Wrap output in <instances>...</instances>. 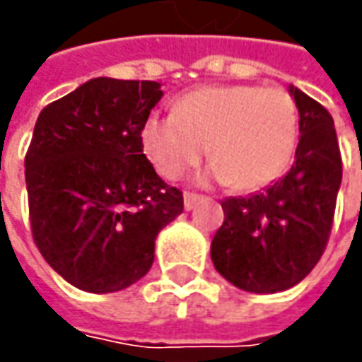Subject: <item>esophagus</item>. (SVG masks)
<instances>
[{
    "mask_svg": "<svg viewBox=\"0 0 362 362\" xmlns=\"http://www.w3.org/2000/svg\"><path fill=\"white\" fill-rule=\"evenodd\" d=\"M202 199L203 197L202 195H197V193H185V195H183V205H185V209H187V211H191V209H193L197 203L202 202Z\"/></svg>",
    "mask_w": 362,
    "mask_h": 362,
    "instance_id": "34e87169",
    "label": "esophagus"
}]
</instances>
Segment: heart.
Instances as JSON below:
<instances>
[{
	"label": "heart",
	"mask_w": 362,
	"mask_h": 362,
	"mask_svg": "<svg viewBox=\"0 0 362 362\" xmlns=\"http://www.w3.org/2000/svg\"><path fill=\"white\" fill-rule=\"evenodd\" d=\"M300 134V115L284 88L254 84L203 86L175 103L173 115H148L141 146L155 171L177 181L207 148L205 181L256 191L284 173Z\"/></svg>",
	"instance_id": "heart-1"
}]
</instances>
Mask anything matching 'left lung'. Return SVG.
Masks as SVG:
<instances>
[{"label":"left lung","instance_id":"8db88e82","mask_svg":"<svg viewBox=\"0 0 362 362\" xmlns=\"http://www.w3.org/2000/svg\"><path fill=\"white\" fill-rule=\"evenodd\" d=\"M288 92L300 115L294 165L264 191L223 199L226 219L211 242L216 270L254 294L288 290L313 272L327 247L342 181L332 117L296 86Z\"/></svg>","mask_w":362,"mask_h":362}]
</instances>
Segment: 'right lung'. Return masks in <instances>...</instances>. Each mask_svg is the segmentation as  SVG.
Wrapping results in <instances>:
<instances>
[{"instance_id": "right-lung-1", "label": "right lung", "mask_w": 362, "mask_h": 362, "mask_svg": "<svg viewBox=\"0 0 362 362\" xmlns=\"http://www.w3.org/2000/svg\"><path fill=\"white\" fill-rule=\"evenodd\" d=\"M160 96L153 80L92 78L35 120L25 155L32 233L78 290L108 294L139 282L159 231L183 214V193L141 146V127Z\"/></svg>"}]
</instances>
